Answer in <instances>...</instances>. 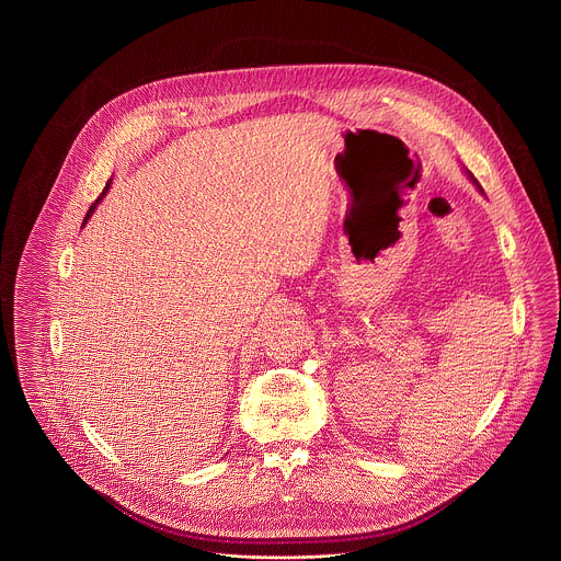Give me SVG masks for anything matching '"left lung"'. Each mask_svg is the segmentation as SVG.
I'll return each mask as SVG.
<instances>
[{
    "instance_id": "obj_1",
    "label": "left lung",
    "mask_w": 561,
    "mask_h": 561,
    "mask_svg": "<svg viewBox=\"0 0 561 561\" xmlns=\"http://www.w3.org/2000/svg\"><path fill=\"white\" fill-rule=\"evenodd\" d=\"M468 178H470V180L473 181V183H476V185H478V190H480V192H482V187H480V183H478V181L473 180V175H471L470 171H468Z\"/></svg>"
}]
</instances>
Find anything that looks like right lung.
I'll list each match as a JSON object with an SVG mask.
<instances>
[{"label": "right lung", "mask_w": 561, "mask_h": 561, "mask_svg": "<svg viewBox=\"0 0 561 561\" xmlns=\"http://www.w3.org/2000/svg\"><path fill=\"white\" fill-rule=\"evenodd\" d=\"M108 187H111V181H108V183H106V187H104V192H102V194H100V196H98V201H95V202H93V204H91L90 210H88V215H85V219H83V225L88 224V219H90L91 213H93V210H95V206H98V204H100V201H102V198H104V196H106V192H108Z\"/></svg>", "instance_id": "right-lung-1"}]
</instances>
